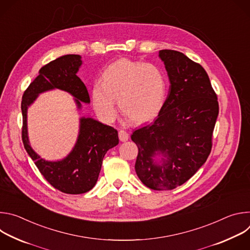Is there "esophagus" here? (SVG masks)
I'll return each mask as SVG.
<instances>
[{"label":"esophagus","mask_w":250,"mask_h":250,"mask_svg":"<svg viewBox=\"0 0 250 250\" xmlns=\"http://www.w3.org/2000/svg\"><path fill=\"white\" fill-rule=\"evenodd\" d=\"M119 137H120V140H121V141H126V140L128 139L129 135H128V133H127L125 130L121 129V130L119 131Z\"/></svg>","instance_id":"34e87169"}]
</instances>
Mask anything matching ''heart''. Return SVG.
Masks as SVG:
<instances>
[{
    "mask_svg": "<svg viewBox=\"0 0 250 250\" xmlns=\"http://www.w3.org/2000/svg\"><path fill=\"white\" fill-rule=\"evenodd\" d=\"M166 92V76L158 66L121 59L104 69L91 89V99L94 110L106 123L116 118L114 99L131 121L145 123L160 112Z\"/></svg>",
    "mask_w": 250,
    "mask_h": 250,
    "instance_id": "heart-1",
    "label": "heart"
}]
</instances>
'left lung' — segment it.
<instances>
[{
  "mask_svg": "<svg viewBox=\"0 0 250 250\" xmlns=\"http://www.w3.org/2000/svg\"><path fill=\"white\" fill-rule=\"evenodd\" d=\"M159 57L169 77V94L157 118L135 129L131 140L138 148L136 175L146 187L161 191L181 186L206 162L219 103L199 63L170 49L160 50ZM157 156L161 161L154 159Z\"/></svg>",
  "mask_w": 250,
  "mask_h": 250,
  "instance_id": "left-lung-1",
  "label": "left lung"
}]
</instances>
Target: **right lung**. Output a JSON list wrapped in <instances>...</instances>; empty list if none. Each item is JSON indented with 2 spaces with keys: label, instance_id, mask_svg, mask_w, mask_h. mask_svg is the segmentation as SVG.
<instances>
[{
  "label": "right lung",
  "instance_id": "right-lung-1",
  "mask_svg": "<svg viewBox=\"0 0 250 250\" xmlns=\"http://www.w3.org/2000/svg\"><path fill=\"white\" fill-rule=\"evenodd\" d=\"M81 65V56L77 54H67L49 62L41 68L40 75L29 84L21 100V138L26 152L51 186L72 195L86 193L96 185L104 154L119 145L118 130L92 118H81L72 151L62 160L46 161L29 145L26 120L28 106L40 94L49 90L59 89L71 94L78 109H81V102L89 104L87 88L77 76Z\"/></svg>",
  "mask_w": 250,
  "mask_h": 250
}]
</instances>
